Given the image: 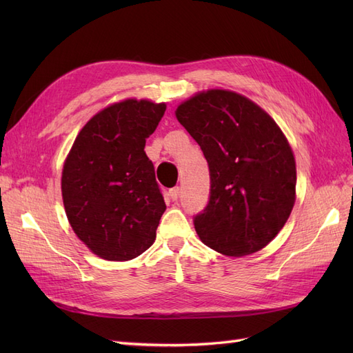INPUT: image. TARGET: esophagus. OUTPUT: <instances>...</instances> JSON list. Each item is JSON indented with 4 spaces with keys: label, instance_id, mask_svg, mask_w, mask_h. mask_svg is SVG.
I'll use <instances>...</instances> for the list:
<instances>
[{
    "label": "esophagus",
    "instance_id": "esophagus-1",
    "mask_svg": "<svg viewBox=\"0 0 353 353\" xmlns=\"http://www.w3.org/2000/svg\"><path fill=\"white\" fill-rule=\"evenodd\" d=\"M179 194H181V188L179 187H174V188L169 190V197L172 199L174 201L179 199Z\"/></svg>",
    "mask_w": 353,
    "mask_h": 353
}]
</instances>
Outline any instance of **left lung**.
<instances>
[{
  "instance_id": "8db88e82",
  "label": "left lung",
  "mask_w": 353,
  "mask_h": 353,
  "mask_svg": "<svg viewBox=\"0 0 353 353\" xmlns=\"http://www.w3.org/2000/svg\"><path fill=\"white\" fill-rule=\"evenodd\" d=\"M208 160L210 193L194 216L200 240L227 256L265 248L294 205L296 163L272 117L240 94L200 92L175 112Z\"/></svg>"
}]
</instances>
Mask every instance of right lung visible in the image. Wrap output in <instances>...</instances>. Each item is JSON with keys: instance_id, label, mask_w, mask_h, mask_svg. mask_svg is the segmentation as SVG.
Returning a JSON list of instances; mask_svg holds the SVG:
<instances>
[{"instance_id": "1", "label": "right lung", "mask_w": 353, "mask_h": 353, "mask_svg": "<svg viewBox=\"0 0 353 353\" xmlns=\"http://www.w3.org/2000/svg\"><path fill=\"white\" fill-rule=\"evenodd\" d=\"M165 110L147 100L101 110L82 128L63 166L68 219L103 259H134L156 240L166 205L144 147Z\"/></svg>"}]
</instances>
